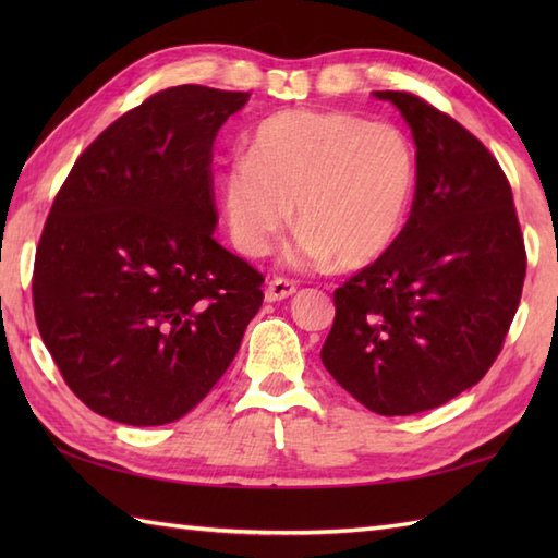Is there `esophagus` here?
Wrapping results in <instances>:
<instances>
[{
	"label": "esophagus",
	"instance_id": "34e87169",
	"mask_svg": "<svg viewBox=\"0 0 558 558\" xmlns=\"http://www.w3.org/2000/svg\"><path fill=\"white\" fill-rule=\"evenodd\" d=\"M294 292H298V286H294L292 280H286V278H276V280H270L268 286H266L264 298H266V302H282V300L292 298Z\"/></svg>",
	"mask_w": 558,
	"mask_h": 558
}]
</instances>
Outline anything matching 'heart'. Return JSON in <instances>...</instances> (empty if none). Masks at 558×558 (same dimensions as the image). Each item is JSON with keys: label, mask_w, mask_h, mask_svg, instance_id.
<instances>
[{"label": "heart", "mask_w": 558, "mask_h": 558, "mask_svg": "<svg viewBox=\"0 0 558 558\" xmlns=\"http://www.w3.org/2000/svg\"><path fill=\"white\" fill-rule=\"evenodd\" d=\"M417 182L405 134L348 112L270 114L220 177V208L244 256H264L294 220L298 264L372 266L398 242Z\"/></svg>", "instance_id": "1"}]
</instances>
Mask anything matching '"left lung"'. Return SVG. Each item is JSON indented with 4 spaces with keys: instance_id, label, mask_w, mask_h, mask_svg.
Listing matches in <instances>:
<instances>
[{
    "instance_id": "8db88e82",
    "label": "left lung",
    "mask_w": 558,
    "mask_h": 558,
    "mask_svg": "<svg viewBox=\"0 0 558 558\" xmlns=\"http://www.w3.org/2000/svg\"><path fill=\"white\" fill-rule=\"evenodd\" d=\"M393 102L417 146L410 218L390 252L333 294L328 374L376 414L444 405L489 372L525 280V244L499 162L417 96Z\"/></svg>"
}]
</instances>
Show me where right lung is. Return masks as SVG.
<instances>
[{"label": "right lung", "mask_w": 558, "mask_h": 558, "mask_svg": "<svg viewBox=\"0 0 558 558\" xmlns=\"http://www.w3.org/2000/svg\"><path fill=\"white\" fill-rule=\"evenodd\" d=\"M246 100L194 83L160 90L105 129L59 189L35 254V322L66 386L102 417H184L264 302V276L213 236V141Z\"/></svg>", "instance_id": "obj_1"}]
</instances>
